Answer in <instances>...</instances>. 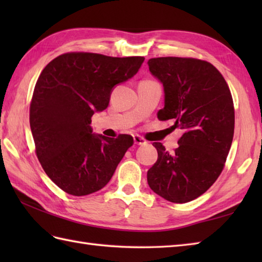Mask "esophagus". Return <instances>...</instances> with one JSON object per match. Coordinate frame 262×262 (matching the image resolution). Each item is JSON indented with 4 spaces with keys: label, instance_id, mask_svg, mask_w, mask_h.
<instances>
[{
    "label": "esophagus",
    "instance_id": "34e87169",
    "mask_svg": "<svg viewBox=\"0 0 262 262\" xmlns=\"http://www.w3.org/2000/svg\"><path fill=\"white\" fill-rule=\"evenodd\" d=\"M134 143L136 144V145H145L146 141L144 140L143 137H141L140 135H135L134 136Z\"/></svg>",
    "mask_w": 262,
    "mask_h": 262
}]
</instances>
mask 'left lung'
Segmentation results:
<instances>
[{
  "instance_id": "8db88e82",
  "label": "left lung",
  "mask_w": 262,
  "mask_h": 262,
  "mask_svg": "<svg viewBox=\"0 0 262 262\" xmlns=\"http://www.w3.org/2000/svg\"><path fill=\"white\" fill-rule=\"evenodd\" d=\"M151 74L163 85L160 120L174 119L183 134L170 153L153 143L158 161L147 171L149 188L171 203L191 202L216 181L234 134L231 91L215 66L194 58L148 59Z\"/></svg>"
}]
</instances>
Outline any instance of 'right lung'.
<instances>
[{
    "label": "right lung",
    "instance_id": "right-lung-1",
    "mask_svg": "<svg viewBox=\"0 0 262 262\" xmlns=\"http://www.w3.org/2000/svg\"><path fill=\"white\" fill-rule=\"evenodd\" d=\"M144 57L68 53L53 59L36 83L30 128L43 171L73 196L102 189L133 145V137L94 134L91 117L107 109L116 85L132 79Z\"/></svg>",
    "mask_w": 262,
    "mask_h": 262
}]
</instances>
